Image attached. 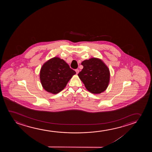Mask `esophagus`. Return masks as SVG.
Listing matches in <instances>:
<instances>
[{"label":"esophagus","instance_id":"1","mask_svg":"<svg viewBox=\"0 0 152 152\" xmlns=\"http://www.w3.org/2000/svg\"><path fill=\"white\" fill-rule=\"evenodd\" d=\"M75 72H76V74H78L79 73V70H78V69H75Z\"/></svg>","mask_w":152,"mask_h":152}]
</instances>
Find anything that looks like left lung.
<instances>
[{
  "instance_id": "8db88e82",
  "label": "left lung",
  "mask_w": 152,
  "mask_h": 152,
  "mask_svg": "<svg viewBox=\"0 0 152 152\" xmlns=\"http://www.w3.org/2000/svg\"><path fill=\"white\" fill-rule=\"evenodd\" d=\"M83 67L78 74L87 90L100 94L107 89L110 80L108 67L100 58H91L81 62Z\"/></svg>"
}]
</instances>
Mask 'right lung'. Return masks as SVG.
Instances as JSON below:
<instances>
[{
	"label": "right lung",
	"instance_id": "add662e5",
	"mask_svg": "<svg viewBox=\"0 0 152 152\" xmlns=\"http://www.w3.org/2000/svg\"><path fill=\"white\" fill-rule=\"evenodd\" d=\"M75 74V71L64 60L55 56L42 65L40 71V80L44 89L55 94L64 89Z\"/></svg>",
	"mask_w": 152,
	"mask_h": 152
}]
</instances>
